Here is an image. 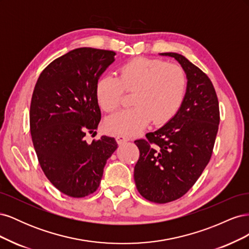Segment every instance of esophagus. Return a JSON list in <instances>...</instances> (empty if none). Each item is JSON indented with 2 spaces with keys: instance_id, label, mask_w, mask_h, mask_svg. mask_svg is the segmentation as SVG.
Wrapping results in <instances>:
<instances>
[{
  "instance_id": "1",
  "label": "esophagus",
  "mask_w": 249,
  "mask_h": 249,
  "mask_svg": "<svg viewBox=\"0 0 249 249\" xmlns=\"http://www.w3.org/2000/svg\"><path fill=\"white\" fill-rule=\"evenodd\" d=\"M130 138L126 137V136H124V135H118V136H116V141L118 144H123V143L129 141Z\"/></svg>"
}]
</instances>
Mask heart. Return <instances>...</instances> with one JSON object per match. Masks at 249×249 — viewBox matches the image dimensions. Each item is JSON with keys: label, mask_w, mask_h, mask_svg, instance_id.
<instances>
[{"label": "heart", "mask_w": 249, "mask_h": 249, "mask_svg": "<svg viewBox=\"0 0 249 249\" xmlns=\"http://www.w3.org/2000/svg\"><path fill=\"white\" fill-rule=\"evenodd\" d=\"M187 89V77L178 64L161 60L135 58L119 70V78L105 74L96 83L97 102L105 111H113L123 102L124 90L134 92L133 108L110 115L106 129L112 134L134 135L150 123L165 124L175 116Z\"/></svg>", "instance_id": "b5f03b06"}]
</instances>
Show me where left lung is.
Returning <instances> with one entry per match:
<instances>
[{
	"mask_svg": "<svg viewBox=\"0 0 249 249\" xmlns=\"http://www.w3.org/2000/svg\"><path fill=\"white\" fill-rule=\"evenodd\" d=\"M187 77L184 101L160 129L135 141L139 160L134 168L137 190L145 199L166 203L182 197L198 179L212 156L219 125V105L212 82L197 66L177 53Z\"/></svg>",
	"mask_w": 249,
	"mask_h": 249,
	"instance_id": "1",
	"label": "left lung"
}]
</instances>
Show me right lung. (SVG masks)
Returning a JSON list of instances; mask_svg holds the SVG:
<instances>
[{
	"label": "right lung",
	"instance_id": "add662e5",
	"mask_svg": "<svg viewBox=\"0 0 249 249\" xmlns=\"http://www.w3.org/2000/svg\"><path fill=\"white\" fill-rule=\"evenodd\" d=\"M113 51L74 49L50 63L37 80L30 129L44 175L59 191L85 197L100 186L117 143L109 136L88 143L101 122L96 83L115 61Z\"/></svg>",
	"mask_w": 249,
	"mask_h": 249
}]
</instances>
